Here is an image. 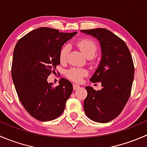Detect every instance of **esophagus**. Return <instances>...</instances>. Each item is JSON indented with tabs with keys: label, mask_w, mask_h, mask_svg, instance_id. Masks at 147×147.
Returning a JSON list of instances; mask_svg holds the SVG:
<instances>
[{
	"label": "esophagus",
	"mask_w": 147,
	"mask_h": 147,
	"mask_svg": "<svg viewBox=\"0 0 147 147\" xmlns=\"http://www.w3.org/2000/svg\"><path fill=\"white\" fill-rule=\"evenodd\" d=\"M78 88H80L79 85H78V84H73V89H74V90H78Z\"/></svg>",
	"instance_id": "34e87169"
}]
</instances>
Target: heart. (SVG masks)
I'll list each match as a JSON object with an SVG mask.
<instances>
[{
    "instance_id": "heart-1",
    "label": "heart",
    "mask_w": 147,
    "mask_h": 147,
    "mask_svg": "<svg viewBox=\"0 0 147 147\" xmlns=\"http://www.w3.org/2000/svg\"><path fill=\"white\" fill-rule=\"evenodd\" d=\"M77 45L86 57H93L97 51V45L93 40L90 38H82L77 42ZM69 52V46L64 45L59 52V59L62 63H65ZM87 70L82 68L71 67L66 71L65 75L69 80L79 82L84 76L87 75Z\"/></svg>"
}]
</instances>
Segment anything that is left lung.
<instances>
[{
	"label": "left lung",
	"instance_id": "left-lung-1",
	"mask_svg": "<svg viewBox=\"0 0 147 147\" xmlns=\"http://www.w3.org/2000/svg\"><path fill=\"white\" fill-rule=\"evenodd\" d=\"M100 41L102 59L90 81L101 82L102 90L87 86L84 101L86 115L92 121L107 123L119 116L131 94L134 75L132 57L124 40L105 28L82 30Z\"/></svg>",
	"mask_w": 147,
	"mask_h": 147
}]
</instances>
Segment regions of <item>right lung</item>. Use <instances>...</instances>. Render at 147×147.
Returning <instances> with one entry per match:
<instances>
[{"instance_id": "1", "label": "right lung", "mask_w": 147, "mask_h": 147, "mask_svg": "<svg viewBox=\"0 0 147 147\" xmlns=\"http://www.w3.org/2000/svg\"><path fill=\"white\" fill-rule=\"evenodd\" d=\"M76 33L39 28L16 43L11 67L15 88L26 110L39 121H51L60 117L72 94V83L65 78H61L56 87L47 80L60 65L61 47Z\"/></svg>"}]
</instances>
